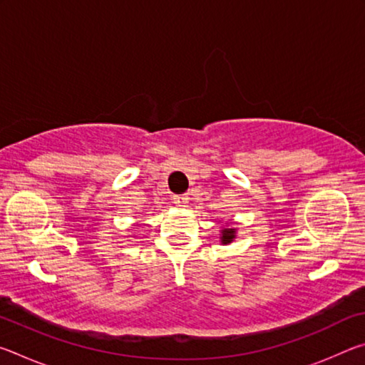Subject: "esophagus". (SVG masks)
I'll return each mask as SVG.
<instances>
[{
    "label": "esophagus",
    "instance_id": "esophagus-1",
    "mask_svg": "<svg viewBox=\"0 0 365 365\" xmlns=\"http://www.w3.org/2000/svg\"><path fill=\"white\" fill-rule=\"evenodd\" d=\"M172 200H174L175 205L180 206V207H185L188 205V196H185V195H177V196L172 197Z\"/></svg>",
    "mask_w": 365,
    "mask_h": 365
}]
</instances>
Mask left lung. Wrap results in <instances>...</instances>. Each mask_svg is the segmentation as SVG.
Listing matches in <instances>:
<instances>
[{"instance_id":"left-lung-1","label":"left lung","mask_w":365,"mask_h":365,"mask_svg":"<svg viewBox=\"0 0 365 365\" xmlns=\"http://www.w3.org/2000/svg\"><path fill=\"white\" fill-rule=\"evenodd\" d=\"M222 235H220V242H222V245H228V243H232L233 240H235V237H237V228H224V230L220 232Z\"/></svg>"}]
</instances>
